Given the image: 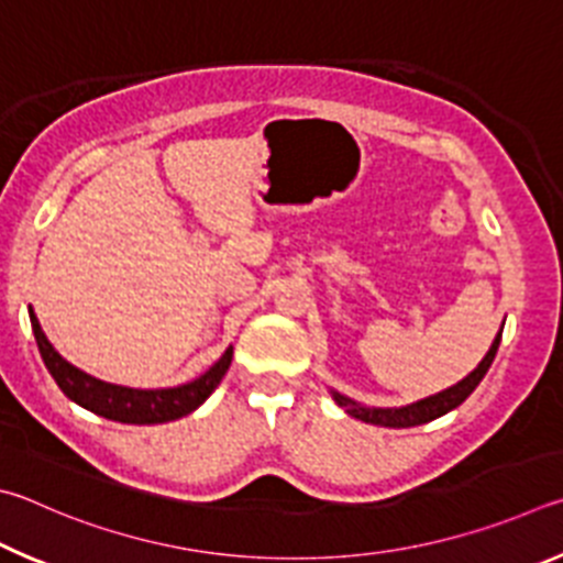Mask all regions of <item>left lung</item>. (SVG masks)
Wrapping results in <instances>:
<instances>
[{
	"label": "left lung",
	"mask_w": 563,
	"mask_h": 563,
	"mask_svg": "<svg viewBox=\"0 0 563 563\" xmlns=\"http://www.w3.org/2000/svg\"><path fill=\"white\" fill-rule=\"evenodd\" d=\"M501 329H505V323H501ZM501 329L495 336V341H492L487 356L479 361V366L472 371L470 376L455 383V386L440 390V393H435V396L422 398L418 402H410V406H400V408H368V406H361V402H356L349 396H343V393H339V390H331V398L336 400V406L346 410L351 418L371 422V426H380V428H416V426H422V422L442 418L445 412L462 406V402L467 400L470 393L479 386V380L487 376L492 361H495V356H497Z\"/></svg>",
	"instance_id": "left-lung-1"
}]
</instances>
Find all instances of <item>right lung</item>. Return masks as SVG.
<instances>
[{
  "label": "right lung",
  "instance_id": "obj_1",
  "mask_svg": "<svg viewBox=\"0 0 563 563\" xmlns=\"http://www.w3.org/2000/svg\"><path fill=\"white\" fill-rule=\"evenodd\" d=\"M29 319H32L34 339L38 353H42L44 366L52 373L56 386L64 390L68 400L76 406L96 412L106 420L125 422V426H157V422H170L183 416H190L202 402L212 396V390L220 386L227 368L232 363V346L227 349L214 366L207 368L200 378L175 388H128L115 386V383H106L101 378L91 376L74 363H68L62 353H58L52 343H48L46 333L42 331L34 309L29 307Z\"/></svg>",
  "mask_w": 563,
  "mask_h": 563
}]
</instances>
